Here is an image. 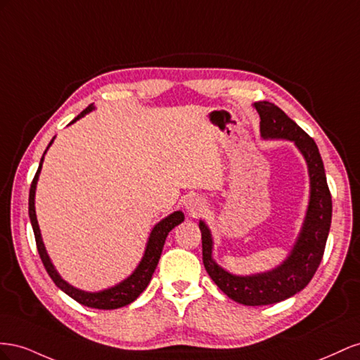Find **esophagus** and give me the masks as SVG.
<instances>
[{
    "label": "esophagus",
    "mask_w": 360,
    "mask_h": 360,
    "mask_svg": "<svg viewBox=\"0 0 360 360\" xmlns=\"http://www.w3.org/2000/svg\"><path fill=\"white\" fill-rule=\"evenodd\" d=\"M186 208H187V211H188V214L191 215V217H199V215L203 214V211H205V208H207V207H205V202L200 198L193 196V198H190L187 200Z\"/></svg>",
    "instance_id": "esophagus-1"
}]
</instances>
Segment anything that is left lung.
Wrapping results in <instances>:
<instances>
[{"label": "left lung", "mask_w": 360, "mask_h": 360, "mask_svg": "<svg viewBox=\"0 0 360 360\" xmlns=\"http://www.w3.org/2000/svg\"><path fill=\"white\" fill-rule=\"evenodd\" d=\"M261 117V134L265 139L292 140L304 155L311 178V200L300 237L291 255L273 271L255 276H233L212 261V240L208 226L199 223L202 232V259L215 285L229 299L248 306L282 302L302 291L311 282L320 265L328 229L332 223V194L327 186L320 152L312 137L271 102L255 104Z\"/></svg>", "instance_id": "8db88e82"}]
</instances>
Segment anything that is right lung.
Instances as JSON below:
<instances>
[{"label": "right lung", "mask_w": 360, "mask_h": 360, "mask_svg": "<svg viewBox=\"0 0 360 360\" xmlns=\"http://www.w3.org/2000/svg\"><path fill=\"white\" fill-rule=\"evenodd\" d=\"M94 110V104H90L84 111H81L79 115L72 120L70 123H74L75 120H78L79 117H83L86 112ZM54 140L49 141L48 148L51 146V143ZM42 162H44V157L40 160L39 169L34 174L32 187H30V196H28V214H30V220H32V226L34 231V238H36V245H37V252L40 259L44 262L45 270L48 271L51 279L54 281V283L58 286L61 291H65L69 297L77 300L78 303L89 306V307H95V309H117V307L127 306L129 303L134 302L137 297L145 291L146 286L150 282V277L157 269V264L160 261V256L164 248V241L167 238V233L174 228V226L179 224L184 221V214L181 211H176L170 214L169 217H166L164 220H161L153 231L150 232V237L148 241V248L145 252V256H143L141 262L139 264V266L136 269V271L132 273L127 281H123L122 283L112 286L110 290H104L101 292H86L74 288V286L69 285L68 282H65L61 279L60 274L56 271L54 265L51 264L49 256L45 250V245L42 241V237H40V231H39V224H37V219H36V211H34V193H36V184H37V178L40 169H42Z\"/></svg>", "instance_id": "obj_1"}]
</instances>
